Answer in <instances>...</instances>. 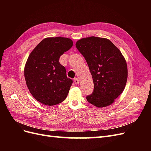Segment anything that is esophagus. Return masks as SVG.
<instances>
[{
  "label": "esophagus",
  "mask_w": 151,
  "mask_h": 151,
  "mask_svg": "<svg viewBox=\"0 0 151 151\" xmlns=\"http://www.w3.org/2000/svg\"><path fill=\"white\" fill-rule=\"evenodd\" d=\"M74 83H75L76 84H78L79 83V79H77V78H75V79H74Z\"/></svg>",
  "instance_id": "obj_1"
}]
</instances>
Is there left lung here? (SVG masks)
I'll return each mask as SVG.
<instances>
[{
	"mask_svg": "<svg viewBox=\"0 0 151 151\" xmlns=\"http://www.w3.org/2000/svg\"><path fill=\"white\" fill-rule=\"evenodd\" d=\"M76 47L88 63L94 83L88 101L98 108L112 104L127 80V63L119 49L109 40L95 36L79 40Z\"/></svg>",
	"mask_w": 151,
	"mask_h": 151,
	"instance_id": "left-lung-1",
	"label": "left lung"
}]
</instances>
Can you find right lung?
Wrapping results in <instances>:
<instances>
[{
    "instance_id": "right-lung-1",
    "label": "right lung",
    "mask_w": 151,
    "mask_h": 151,
    "mask_svg": "<svg viewBox=\"0 0 151 151\" xmlns=\"http://www.w3.org/2000/svg\"><path fill=\"white\" fill-rule=\"evenodd\" d=\"M72 45L69 38H47L30 53L24 77L31 94L38 101L53 106L67 98L73 81L67 77L65 68L59 59Z\"/></svg>"
}]
</instances>
